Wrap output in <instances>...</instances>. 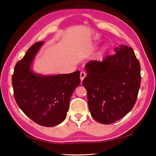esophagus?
I'll use <instances>...</instances> for the list:
<instances>
[{"label": "esophagus", "instance_id": "1", "mask_svg": "<svg viewBox=\"0 0 156 156\" xmlns=\"http://www.w3.org/2000/svg\"><path fill=\"white\" fill-rule=\"evenodd\" d=\"M80 80L83 81V79H84V78H85L86 73H84V72H80Z\"/></svg>", "mask_w": 156, "mask_h": 156}]
</instances>
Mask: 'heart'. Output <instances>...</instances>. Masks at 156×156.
Returning a JSON list of instances; mask_svg holds the SVG:
<instances>
[{
  "label": "heart",
  "instance_id": "1",
  "mask_svg": "<svg viewBox=\"0 0 156 156\" xmlns=\"http://www.w3.org/2000/svg\"><path fill=\"white\" fill-rule=\"evenodd\" d=\"M107 49V47L106 45H104L103 47H102V49L100 50V51L99 52V54H98V56H99L100 58L102 56V55H103L104 53H105V51H106Z\"/></svg>",
  "mask_w": 156,
  "mask_h": 156
}]
</instances>
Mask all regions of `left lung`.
<instances>
[{"label": "left lung", "instance_id": "obj_1", "mask_svg": "<svg viewBox=\"0 0 156 156\" xmlns=\"http://www.w3.org/2000/svg\"><path fill=\"white\" fill-rule=\"evenodd\" d=\"M103 61L85 65L83 81L87 92L89 109L95 120L108 125L133 109L140 87V65L133 49L121 45Z\"/></svg>", "mask_w": 156, "mask_h": 156}]
</instances>
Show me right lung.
Wrapping results in <instances>:
<instances>
[{"instance_id":"add662e5","label":"right lung","mask_w":156,"mask_h":156,"mask_svg":"<svg viewBox=\"0 0 156 156\" xmlns=\"http://www.w3.org/2000/svg\"><path fill=\"white\" fill-rule=\"evenodd\" d=\"M43 44H33L16 63L12 85L16 102L25 114L38 125L51 127L67 117L71 96L80 83V72L56 75L34 72V60Z\"/></svg>"}]
</instances>
